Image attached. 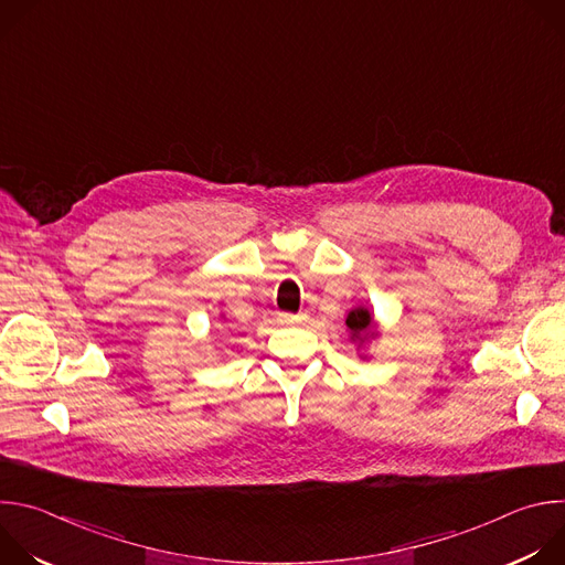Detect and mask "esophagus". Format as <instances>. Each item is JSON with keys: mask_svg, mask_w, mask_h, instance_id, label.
Segmentation results:
<instances>
[{"mask_svg": "<svg viewBox=\"0 0 565 565\" xmlns=\"http://www.w3.org/2000/svg\"><path fill=\"white\" fill-rule=\"evenodd\" d=\"M279 321L286 327H299L306 321V312H299V315H292V312H281L279 315Z\"/></svg>", "mask_w": 565, "mask_h": 565, "instance_id": "esophagus-1", "label": "esophagus"}]
</instances>
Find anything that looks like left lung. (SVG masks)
I'll list each match as a JSON object with an SVG mask.
<instances>
[{
	"mask_svg": "<svg viewBox=\"0 0 565 565\" xmlns=\"http://www.w3.org/2000/svg\"><path fill=\"white\" fill-rule=\"evenodd\" d=\"M347 331L351 342L358 347L360 358L364 360L366 353L362 351L371 340H375L380 335L377 331V321L373 319V312L366 306H355L347 312Z\"/></svg>",
	"mask_w": 565,
	"mask_h": 565,
	"instance_id": "1",
	"label": "left lung"
}]
</instances>
